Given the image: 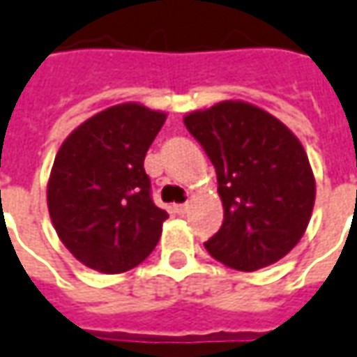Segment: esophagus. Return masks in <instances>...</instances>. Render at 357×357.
Returning a JSON list of instances; mask_svg holds the SVG:
<instances>
[{
    "mask_svg": "<svg viewBox=\"0 0 357 357\" xmlns=\"http://www.w3.org/2000/svg\"><path fill=\"white\" fill-rule=\"evenodd\" d=\"M186 210H188V202L174 204V211H176L178 215H183V213H186Z\"/></svg>",
    "mask_w": 357,
    "mask_h": 357,
    "instance_id": "34e87169",
    "label": "esophagus"
}]
</instances>
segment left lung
Here are the masks:
<instances>
[{
  "label": "left lung",
  "instance_id": "left-lung-1",
  "mask_svg": "<svg viewBox=\"0 0 357 357\" xmlns=\"http://www.w3.org/2000/svg\"><path fill=\"white\" fill-rule=\"evenodd\" d=\"M184 126L218 174L220 231L204 243L225 266L252 272L286 257L303 237L314 178L303 146L278 118L249 102L190 112Z\"/></svg>",
  "mask_w": 357,
  "mask_h": 357
}]
</instances>
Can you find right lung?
<instances>
[{"mask_svg": "<svg viewBox=\"0 0 357 357\" xmlns=\"http://www.w3.org/2000/svg\"><path fill=\"white\" fill-rule=\"evenodd\" d=\"M163 112L128 102L73 130L54 159L48 210L61 243L85 266L120 274L144 262L169 213L144 169Z\"/></svg>", "mask_w": 357, "mask_h": 357, "instance_id": "add662e5", "label": "right lung"}]
</instances>
